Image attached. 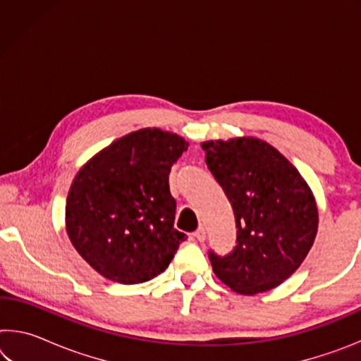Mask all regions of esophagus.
<instances>
[{
  "label": "esophagus",
  "mask_w": 361,
  "mask_h": 361,
  "mask_svg": "<svg viewBox=\"0 0 361 361\" xmlns=\"http://www.w3.org/2000/svg\"><path fill=\"white\" fill-rule=\"evenodd\" d=\"M194 237H195V239H197L199 242H204V240L207 239V232H205V229H204V228H199L197 231L194 232Z\"/></svg>",
  "instance_id": "34e87169"
}]
</instances>
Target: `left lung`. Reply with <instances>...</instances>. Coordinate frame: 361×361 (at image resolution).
Here are the masks:
<instances>
[{"label":"left lung","mask_w":361,"mask_h":361,"mask_svg":"<svg viewBox=\"0 0 361 361\" xmlns=\"http://www.w3.org/2000/svg\"><path fill=\"white\" fill-rule=\"evenodd\" d=\"M202 149L237 228L231 253L209 252L213 272L242 295L276 288L301 266L315 240L319 212L307 183L288 159L258 138L205 142Z\"/></svg>","instance_id":"1"}]
</instances>
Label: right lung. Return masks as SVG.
I'll return each instance as SVG.
<instances>
[{"instance_id":"obj_1","label":"right lung","mask_w":361,"mask_h":361,"mask_svg":"<svg viewBox=\"0 0 361 361\" xmlns=\"http://www.w3.org/2000/svg\"><path fill=\"white\" fill-rule=\"evenodd\" d=\"M186 149L176 133L142 129L116 140L79 170L66 197V232L100 276L133 285L169 267L186 240L173 228L169 175Z\"/></svg>"}]
</instances>
